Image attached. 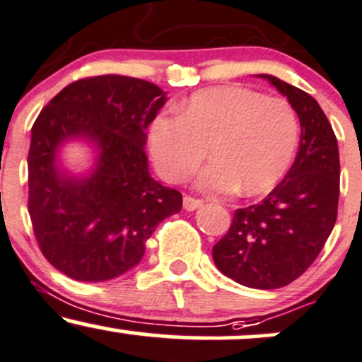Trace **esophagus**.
I'll use <instances>...</instances> for the list:
<instances>
[{"label": "esophagus", "mask_w": 362, "mask_h": 362, "mask_svg": "<svg viewBox=\"0 0 362 362\" xmlns=\"http://www.w3.org/2000/svg\"><path fill=\"white\" fill-rule=\"evenodd\" d=\"M204 202L201 201V199H194V197H189V195H185L184 197V209L185 211H195L199 209Z\"/></svg>", "instance_id": "34e87169"}]
</instances>
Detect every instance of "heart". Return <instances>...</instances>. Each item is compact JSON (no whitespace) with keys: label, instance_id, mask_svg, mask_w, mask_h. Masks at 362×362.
I'll list each match as a JSON object with an SVG mask.
<instances>
[{"label":"heart","instance_id":"b5f03b06","mask_svg":"<svg viewBox=\"0 0 362 362\" xmlns=\"http://www.w3.org/2000/svg\"><path fill=\"white\" fill-rule=\"evenodd\" d=\"M149 151L165 180L195 178L209 195L269 192L284 177L300 143V120L288 100L243 86H213L194 93L177 114L161 112L149 126Z\"/></svg>","mask_w":362,"mask_h":362}]
</instances>
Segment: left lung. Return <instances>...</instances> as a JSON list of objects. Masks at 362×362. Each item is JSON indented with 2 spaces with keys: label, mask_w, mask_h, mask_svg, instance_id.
Wrapping results in <instances>:
<instances>
[{
  "label": "left lung",
  "mask_w": 362,
  "mask_h": 362,
  "mask_svg": "<svg viewBox=\"0 0 362 362\" xmlns=\"http://www.w3.org/2000/svg\"><path fill=\"white\" fill-rule=\"evenodd\" d=\"M288 98L300 119V149L272 192L236 209L228 233L213 247L224 276L255 289L288 286L313 264L337 219V138L318 102L289 83L257 74Z\"/></svg>",
  "instance_id": "left-lung-1"
}]
</instances>
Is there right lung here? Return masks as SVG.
<instances>
[{
    "mask_svg": "<svg viewBox=\"0 0 362 362\" xmlns=\"http://www.w3.org/2000/svg\"><path fill=\"white\" fill-rule=\"evenodd\" d=\"M167 93L139 78L105 74L62 88L37 117L28 149V214L57 271L85 282L122 276L182 194L149 175L146 127ZM85 140L95 163L83 176L60 167L66 142Z\"/></svg>",
    "mask_w": 362,
    "mask_h": 362,
    "instance_id": "right-lung-1",
    "label": "right lung"
}]
</instances>
